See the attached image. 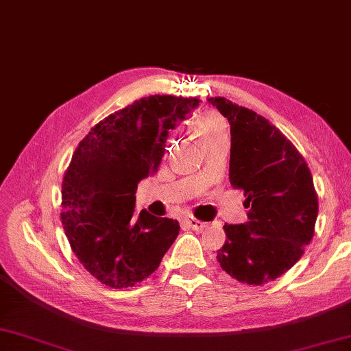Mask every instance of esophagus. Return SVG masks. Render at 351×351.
<instances>
[{"mask_svg":"<svg viewBox=\"0 0 351 351\" xmlns=\"http://www.w3.org/2000/svg\"><path fill=\"white\" fill-rule=\"evenodd\" d=\"M185 223H187V225H189L193 230H204V229L208 226V223H205V221H202V220H197V219H195V217H187V219H185Z\"/></svg>","mask_w":351,"mask_h":351,"instance_id":"1","label":"esophagus"}]
</instances>
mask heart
<instances>
[{"mask_svg": "<svg viewBox=\"0 0 351 351\" xmlns=\"http://www.w3.org/2000/svg\"><path fill=\"white\" fill-rule=\"evenodd\" d=\"M191 128L202 146H206L215 140L229 136L226 121L219 113H213V111L211 113H204L197 116L193 121Z\"/></svg>", "mask_w": 351, "mask_h": 351, "instance_id": "1", "label": "heart"}]
</instances>
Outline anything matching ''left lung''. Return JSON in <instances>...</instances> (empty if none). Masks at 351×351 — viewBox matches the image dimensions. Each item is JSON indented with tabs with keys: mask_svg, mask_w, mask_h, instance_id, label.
<instances>
[{
	"mask_svg": "<svg viewBox=\"0 0 351 351\" xmlns=\"http://www.w3.org/2000/svg\"><path fill=\"white\" fill-rule=\"evenodd\" d=\"M208 102L229 121V181L249 208V221L223 226L217 259L230 278L264 285L287 273L314 237V181L302 154L265 117L221 96Z\"/></svg>",
	"mask_w": 351,
	"mask_h": 351,
	"instance_id": "obj_1",
	"label": "left lung"
}]
</instances>
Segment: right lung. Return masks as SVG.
Masks as SVG:
<instances>
[{"label":"right lung","mask_w":351,"mask_h":351,"mask_svg":"<svg viewBox=\"0 0 351 351\" xmlns=\"http://www.w3.org/2000/svg\"><path fill=\"white\" fill-rule=\"evenodd\" d=\"M197 98L152 95L107 116L80 141L62 184V225L95 279L128 288L149 278L180 234V223L136 213V190L158 169L169 130Z\"/></svg>","instance_id":"right-lung-1"}]
</instances>
